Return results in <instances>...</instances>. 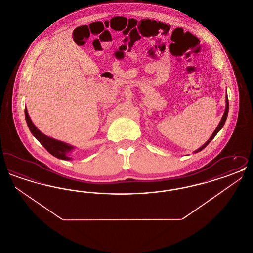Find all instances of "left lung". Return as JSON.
<instances>
[{
  "mask_svg": "<svg viewBox=\"0 0 253 253\" xmlns=\"http://www.w3.org/2000/svg\"><path fill=\"white\" fill-rule=\"evenodd\" d=\"M228 113H229V99H228V96H227V98H226V110H225V113H224V115H223V117H222V120L219 122V124H218V126H217L216 129H215V131L211 134V136L209 138V140H208L202 147H200L199 149H197L196 151H194L195 154L198 153V152H200V151H202L205 147H207V145L209 144V143L214 138V136L216 135L218 132L223 128V126H224V124H225V122H226V120H227V118H228Z\"/></svg>",
  "mask_w": 253,
  "mask_h": 253,
  "instance_id": "obj_1",
  "label": "left lung"
}]
</instances>
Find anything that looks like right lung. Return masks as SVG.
I'll return each mask as SVG.
<instances>
[{"instance_id": "obj_1", "label": "right lung", "mask_w": 253, "mask_h": 253, "mask_svg": "<svg viewBox=\"0 0 253 253\" xmlns=\"http://www.w3.org/2000/svg\"><path fill=\"white\" fill-rule=\"evenodd\" d=\"M24 116H25V121L30 132H32V134L36 137L37 140L42 145L52 156L60 159H64V160L72 159L69 156H70V153L74 150V146L64 143L55 138L49 137L47 135L43 134L40 130H38V128L31 121L27 113L26 107L24 108Z\"/></svg>"}]
</instances>
